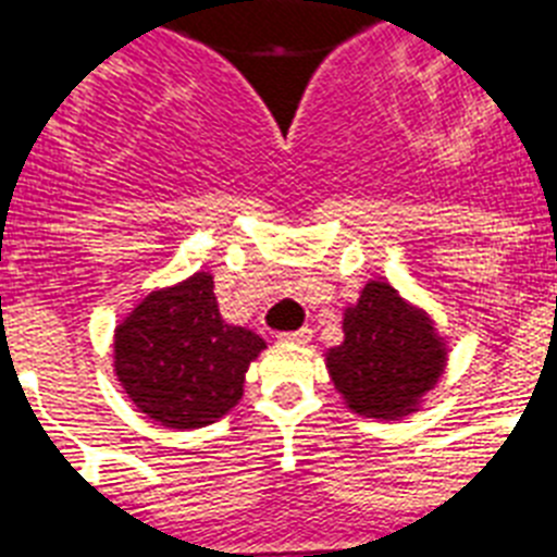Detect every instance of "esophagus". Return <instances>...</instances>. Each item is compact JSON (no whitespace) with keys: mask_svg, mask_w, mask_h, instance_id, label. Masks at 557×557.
I'll return each mask as SVG.
<instances>
[{"mask_svg":"<svg viewBox=\"0 0 557 557\" xmlns=\"http://www.w3.org/2000/svg\"><path fill=\"white\" fill-rule=\"evenodd\" d=\"M283 343H297V345H306L311 339V329H297V331H283L280 334Z\"/></svg>","mask_w":557,"mask_h":557,"instance_id":"1","label":"esophagus"}]
</instances>
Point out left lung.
<instances>
[{
  "mask_svg": "<svg viewBox=\"0 0 557 557\" xmlns=\"http://www.w3.org/2000/svg\"><path fill=\"white\" fill-rule=\"evenodd\" d=\"M343 331V345L329 350L331 380L348 408L368 419L410 413L445 368V348L428 317L380 280L345 311Z\"/></svg>",
  "mask_w": 557,
  "mask_h": 557,
  "instance_id": "1",
  "label": "left lung"
}]
</instances>
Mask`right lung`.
<instances>
[{
    "label": "right lung",
    "instance_id": "right-lung-1",
    "mask_svg": "<svg viewBox=\"0 0 557 557\" xmlns=\"http://www.w3.org/2000/svg\"><path fill=\"white\" fill-rule=\"evenodd\" d=\"M212 274L152 292L115 331V373L149 419L189 430L212 424L243 396V376L265 348L255 331L226 325Z\"/></svg>",
    "mask_w": 557,
    "mask_h": 557
}]
</instances>
